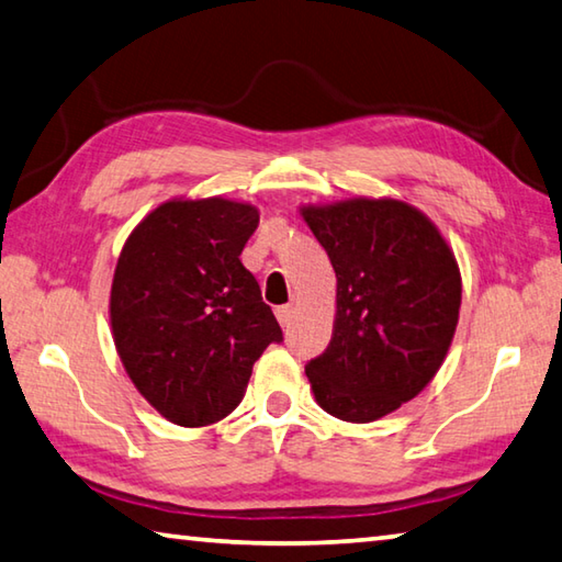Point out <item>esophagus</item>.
<instances>
[{
    "instance_id": "esophagus-1",
    "label": "esophagus",
    "mask_w": 562,
    "mask_h": 562,
    "mask_svg": "<svg viewBox=\"0 0 562 562\" xmlns=\"http://www.w3.org/2000/svg\"><path fill=\"white\" fill-rule=\"evenodd\" d=\"M274 316H278V322L282 326H288L292 322V316H294V307H292V304H282V307L274 310Z\"/></svg>"
}]
</instances>
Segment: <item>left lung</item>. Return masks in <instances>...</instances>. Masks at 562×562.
Returning a JSON list of instances; mask_svg holds the SVG:
<instances>
[{"mask_svg": "<svg viewBox=\"0 0 562 562\" xmlns=\"http://www.w3.org/2000/svg\"><path fill=\"white\" fill-rule=\"evenodd\" d=\"M336 272L331 341L304 371L322 411L373 423L440 371L462 304V274L440 228L401 199L300 209Z\"/></svg>", "mask_w": 562, "mask_h": 562, "instance_id": "left-lung-1", "label": "left lung"}]
</instances>
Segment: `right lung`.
Wrapping results in <instances>:
<instances>
[{
	"mask_svg": "<svg viewBox=\"0 0 562 562\" xmlns=\"http://www.w3.org/2000/svg\"><path fill=\"white\" fill-rule=\"evenodd\" d=\"M260 211L223 196L169 199L130 233L110 290L112 341L139 395L181 427L221 420L282 329L243 268Z\"/></svg>",
	"mask_w": 562,
	"mask_h": 562,
	"instance_id": "obj_1",
	"label": "right lung"
}]
</instances>
